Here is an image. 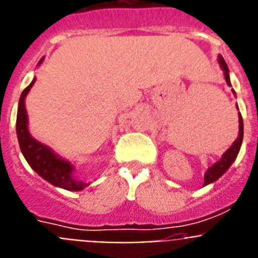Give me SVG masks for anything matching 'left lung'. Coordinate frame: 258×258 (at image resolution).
I'll return each instance as SVG.
<instances>
[{
    "label": "left lung",
    "mask_w": 258,
    "mask_h": 258,
    "mask_svg": "<svg viewBox=\"0 0 258 258\" xmlns=\"http://www.w3.org/2000/svg\"><path fill=\"white\" fill-rule=\"evenodd\" d=\"M218 61H220V64H221V67H222V70L225 71V80H226L227 85H230L229 68H227L226 61H225V59H223L222 56H220V58H218ZM232 92H234V90H232ZM243 133H244V131H243V117H241L240 112H239V137L236 138L235 142L232 143L231 147H230V149L222 155L221 160L217 161V163L214 164V165H212L211 168H208L206 175H204V186H206V184L212 183V182H214V181H217L221 175H222L223 173L229 169L230 165L234 163V160H235L236 156H238V154H239V150H240L241 141H243Z\"/></svg>",
    "instance_id": "1"
}]
</instances>
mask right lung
I'll list each match as a JSON object with an SVG mask.
<instances>
[{
	"mask_svg": "<svg viewBox=\"0 0 258 258\" xmlns=\"http://www.w3.org/2000/svg\"><path fill=\"white\" fill-rule=\"evenodd\" d=\"M44 58H41L38 64L42 63ZM36 79H33L31 84L23 90L19 99V107H18L17 116V134L18 141H19L20 150L26 157V160L31 165V168L35 172L50 182L54 186L66 188L70 191H80L88 186V183L76 181L72 177V165L68 161L63 160L59 156H56L51 150L36 141L33 137H31L28 132V118H27V109L24 106V99L28 92L31 90L32 85L35 84Z\"/></svg>",
	"mask_w": 258,
	"mask_h": 258,
	"instance_id": "add662e5",
	"label": "right lung"
}]
</instances>
